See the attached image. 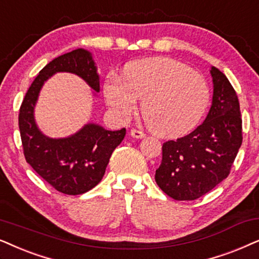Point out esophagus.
Returning <instances> with one entry per match:
<instances>
[{
	"label": "esophagus",
	"mask_w": 259,
	"mask_h": 259,
	"mask_svg": "<svg viewBox=\"0 0 259 259\" xmlns=\"http://www.w3.org/2000/svg\"><path fill=\"white\" fill-rule=\"evenodd\" d=\"M130 135H132L134 139H143V137L146 136L142 132H140V130H136V129L130 130Z\"/></svg>",
	"instance_id": "esophagus-1"
}]
</instances>
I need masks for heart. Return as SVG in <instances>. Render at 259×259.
Here are the masks:
<instances>
[{
    "mask_svg": "<svg viewBox=\"0 0 259 259\" xmlns=\"http://www.w3.org/2000/svg\"><path fill=\"white\" fill-rule=\"evenodd\" d=\"M104 96L113 115L125 120L142 101V116L150 132L163 137L187 134L208 106L206 79L180 61L164 57L126 64L123 77L109 74Z\"/></svg>",
    "mask_w": 259,
    "mask_h": 259,
    "instance_id": "1",
    "label": "heart"
}]
</instances>
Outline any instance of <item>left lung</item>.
I'll list each match as a JSON object with an SVG mask.
<instances>
[{"label":"left lung","instance_id":"8db88e82","mask_svg":"<svg viewBox=\"0 0 259 259\" xmlns=\"http://www.w3.org/2000/svg\"><path fill=\"white\" fill-rule=\"evenodd\" d=\"M213 98L201 125L187 136L162 146L155 181L175 200H195L229 177L243 142L237 94L226 75L211 67Z\"/></svg>","mask_w":259,"mask_h":259}]
</instances>
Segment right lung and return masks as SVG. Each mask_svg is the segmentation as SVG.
<instances>
[{"mask_svg":"<svg viewBox=\"0 0 259 259\" xmlns=\"http://www.w3.org/2000/svg\"><path fill=\"white\" fill-rule=\"evenodd\" d=\"M58 72L77 74L99 92L97 67L89 51L78 48L55 58L39 72L23 98L19 113L20 135L26 161L33 169L57 191L78 195L101 182L112 151L125 136V127L111 132L89 123L64 139L44 135L34 119V108L45 81Z\"/></svg>","mask_w":259,"mask_h":259,"instance_id":"add662e5","label":"right lung"}]
</instances>
